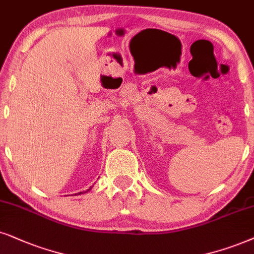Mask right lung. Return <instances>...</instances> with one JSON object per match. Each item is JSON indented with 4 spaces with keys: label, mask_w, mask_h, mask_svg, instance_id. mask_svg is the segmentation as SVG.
I'll return each mask as SVG.
<instances>
[{
    "label": "right lung",
    "mask_w": 254,
    "mask_h": 254,
    "mask_svg": "<svg viewBox=\"0 0 254 254\" xmlns=\"http://www.w3.org/2000/svg\"><path fill=\"white\" fill-rule=\"evenodd\" d=\"M89 190H90V189H89ZM89 190H88V191H89ZM81 193H82V192H79V193H77V194H81Z\"/></svg>",
    "instance_id": "right-lung-1"
}]
</instances>
